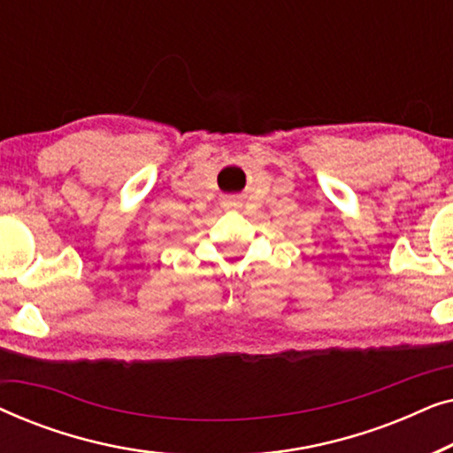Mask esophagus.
Wrapping results in <instances>:
<instances>
[{"instance_id":"34e87169","label":"esophagus","mask_w":453,"mask_h":453,"mask_svg":"<svg viewBox=\"0 0 453 453\" xmlns=\"http://www.w3.org/2000/svg\"><path fill=\"white\" fill-rule=\"evenodd\" d=\"M225 206H226V208H237V202H234V200H228V202L225 203Z\"/></svg>"}]
</instances>
